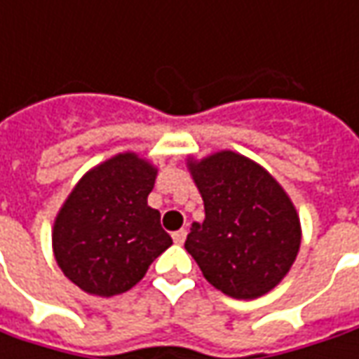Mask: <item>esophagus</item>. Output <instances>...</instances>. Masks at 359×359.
<instances>
[{"label": "esophagus", "mask_w": 359, "mask_h": 359, "mask_svg": "<svg viewBox=\"0 0 359 359\" xmlns=\"http://www.w3.org/2000/svg\"><path fill=\"white\" fill-rule=\"evenodd\" d=\"M172 240H175V243L182 245V243H184V240H187V230L182 228V230L175 231V233H172Z\"/></svg>", "instance_id": "1"}]
</instances>
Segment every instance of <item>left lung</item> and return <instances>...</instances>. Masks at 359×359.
<instances>
[{"label":"left lung","mask_w":359,"mask_h":359,"mask_svg":"<svg viewBox=\"0 0 359 359\" xmlns=\"http://www.w3.org/2000/svg\"><path fill=\"white\" fill-rule=\"evenodd\" d=\"M187 169L204 200V222L184 241L204 279L231 299H257L291 271L301 248V218L291 196L259 163L236 151Z\"/></svg>","instance_id":"1"}]
</instances>
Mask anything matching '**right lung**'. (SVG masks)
Instances as JSON below:
<instances>
[{
  "label": "right lung",
  "instance_id": "1",
  "mask_svg": "<svg viewBox=\"0 0 359 359\" xmlns=\"http://www.w3.org/2000/svg\"><path fill=\"white\" fill-rule=\"evenodd\" d=\"M155 179L151 161L123 151L88 170L62 202L53 224V253L84 292L129 291L172 245L159 210L147 204Z\"/></svg>",
  "mask_w": 359,
  "mask_h": 359
}]
</instances>
